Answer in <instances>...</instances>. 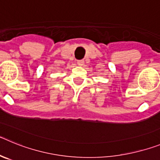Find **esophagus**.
<instances>
[{"label":"esophagus","instance_id":"1","mask_svg":"<svg viewBox=\"0 0 160 160\" xmlns=\"http://www.w3.org/2000/svg\"><path fill=\"white\" fill-rule=\"evenodd\" d=\"M77 64L78 66H83V64H84V60H78L77 62Z\"/></svg>","mask_w":160,"mask_h":160}]
</instances>
